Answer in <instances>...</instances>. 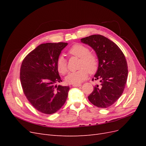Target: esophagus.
Returning a JSON list of instances; mask_svg holds the SVG:
<instances>
[{"label": "esophagus", "instance_id": "34e87169", "mask_svg": "<svg viewBox=\"0 0 146 146\" xmlns=\"http://www.w3.org/2000/svg\"><path fill=\"white\" fill-rule=\"evenodd\" d=\"M81 86H82L81 84H74V85H72V86L74 87H79Z\"/></svg>", "mask_w": 146, "mask_h": 146}]
</instances>
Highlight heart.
Listing matches in <instances>:
<instances>
[{
	"label": "heart",
	"instance_id": "b5f03b06",
	"mask_svg": "<svg viewBox=\"0 0 146 146\" xmlns=\"http://www.w3.org/2000/svg\"><path fill=\"white\" fill-rule=\"evenodd\" d=\"M69 54L80 58L79 69L71 72L66 77V81L69 84H79L84 81L90 74L95 73L98 68V56L90 53L89 48L80 44H76L69 48ZM56 69L61 74H65L68 71L67 62L63 56H60L56 60Z\"/></svg>",
	"mask_w": 146,
	"mask_h": 146
}]
</instances>
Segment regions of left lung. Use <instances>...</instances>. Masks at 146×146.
<instances>
[{"label": "left lung", "instance_id": "8db88e82", "mask_svg": "<svg viewBox=\"0 0 146 146\" xmlns=\"http://www.w3.org/2000/svg\"><path fill=\"white\" fill-rule=\"evenodd\" d=\"M96 53L98 69L93 80H100L88 96L91 104L99 108H107L120 98L124 90L128 76V66L123 52L115 43L100 35L81 39Z\"/></svg>", "mask_w": 146, "mask_h": 146}]
</instances>
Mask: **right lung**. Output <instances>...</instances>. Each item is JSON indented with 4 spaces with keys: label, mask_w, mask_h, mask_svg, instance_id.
<instances>
[{
    "label": "right lung",
    "mask_w": 146,
    "mask_h": 146,
    "mask_svg": "<svg viewBox=\"0 0 146 146\" xmlns=\"http://www.w3.org/2000/svg\"><path fill=\"white\" fill-rule=\"evenodd\" d=\"M67 42L41 44L25 57L20 80L26 98L38 111L51 114L59 110L67 99L69 86H57L62 82L56 63Z\"/></svg>",
    "instance_id": "add662e5"
}]
</instances>
